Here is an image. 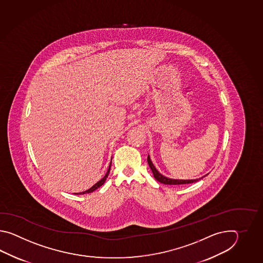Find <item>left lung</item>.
I'll return each instance as SVG.
<instances>
[{"mask_svg": "<svg viewBox=\"0 0 263 263\" xmlns=\"http://www.w3.org/2000/svg\"><path fill=\"white\" fill-rule=\"evenodd\" d=\"M147 162H148V165H149V167H151V171H152V173H153V176H154V178L159 181V182H161V183H163V184H168V185H179V184H189V183H194V182H196V181H198L199 179H203L204 177H206L207 175H205L204 177H202V178H199V179H169L167 177H164L163 175L160 173L158 170H157L156 167L154 166V164L152 163L151 160V157L149 155L147 156Z\"/></svg>", "mask_w": 263, "mask_h": 263, "instance_id": "8db88e82", "label": "left lung"}]
</instances>
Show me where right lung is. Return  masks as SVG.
<instances>
[{
	"mask_svg": "<svg viewBox=\"0 0 263 263\" xmlns=\"http://www.w3.org/2000/svg\"><path fill=\"white\" fill-rule=\"evenodd\" d=\"M111 164H112V161L110 162V165H109L108 171H107L106 174H105V176H104V177H103L100 181H98L96 184L93 185V186H92L90 189H88V190L84 191V192H82V193H76L75 195H84V194H89V193H92V192H94V191L97 190L98 188H100L101 185L103 184V183L105 182V180H106L107 178H108V176H109L110 169H111Z\"/></svg>",
	"mask_w": 263,
	"mask_h": 263,
	"instance_id": "right-lung-1",
	"label": "right lung"
}]
</instances>
